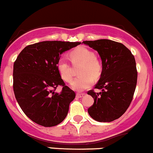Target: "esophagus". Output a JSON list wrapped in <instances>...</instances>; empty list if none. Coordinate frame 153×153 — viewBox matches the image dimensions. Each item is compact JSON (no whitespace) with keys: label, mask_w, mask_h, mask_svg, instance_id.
<instances>
[{"label":"esophagus","mask_w":153,"mask_h":153,"mask_svg":"<svg viewBox=\"0 0 153 153\" xmlns=\"http://www.w3.org/2000/svg\"><path fill=\"white\" fill-rule=\"evenodd\" d=\"M85 95V93H77L76 94V97L77 98H81Z\"/></svg>","instance_id":"34e87169"}]
</instances>
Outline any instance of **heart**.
Wrapping results in <instances>:
<instances>
[{"instance_id":"obj_1","label":"heart","mask_w":153,"mask_h":153,"mask_svg":"<svg viewBox=\"0 0 153 153\" xmlns=\"http://www.w3.org/2000/svg\"><path fill=\"white\" fill-rule=\"evenodd\" d=\"M70 56L74 64L82 63L79 71L81 76L72 82L71 87L77 92H82L92 85L93 79L92 77L97 79L100 76L102 67L99 61L95 59V53L85 47H79L74 50L70 53ZM57 69L63 81L71 82L73 79L71 67L66 59H59L57 63Z\"/></svg>"}]
</instances>
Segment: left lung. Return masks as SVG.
Returning a JSON list of instances; mask_svg holds the SVG:
<instances>
[{
	"label": "left lung",
	"instance_id": "1",
	"mask_svg": "<svg viewBox=\"0 0 153 153\" xmlns=\"http://www.w3.org/2000/svg\"><path fill=\"white\" fill-rule=\"evenodd\" d=\"M83 43L97 51L102 66L95 87L101 92H87L94 98L88 114L99 122H111L126 112L133 99L137 82L135 58L126 46L111 39L83 41Z\"/></svg>",
	"mask_w": 153,
	"mask_h": 153
}]
</instances>
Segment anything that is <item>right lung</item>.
Segmentation results:
<instances>
[{"mask_svg":"<svg viewBox=\"0 0 153 153\" xmlns=\"http://www.w3.org/2000/svg\"><path fill=\"white\" fill-rule=\"evenodd\" d=\"M79 42L43 41L25 47L13 63L15 97L26 116L45 127L59 124L66 117L75 92L66 86L57 69L61 54ZM58 85L61 94L54 92Z\"/></svg>","mask_w":153,"mask_h":153,"instance_id":"add662e5","label":"right lung"}]
</instances>
